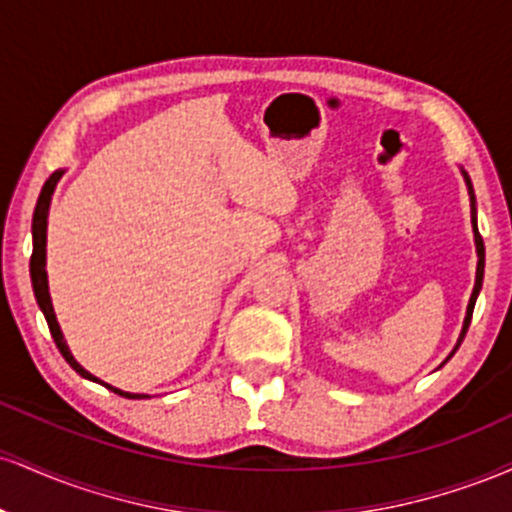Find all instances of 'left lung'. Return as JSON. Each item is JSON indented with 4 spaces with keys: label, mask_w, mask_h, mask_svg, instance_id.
Listing matches in <instances>:
<instances>
[{
    "label": "left lung",
    "mask_w": 512,
    "mask_h": 512,
    "mask_svg": "<svg viewBox=\"0 0 512 512\" xmlns=\"http://www.w3.org/2000/svg\"><path fill=\"white\" fill-rule=\"evenodd\" d=\"M464 180H467V187H469V195H472V182H469L467 175H464ZM472 223H474V240H477V255H479V264H477V284H474V291H472V298H469V305H467V317H464V327H462V334H460V342L457 346L462 344L464 334H467V327L469 322H472V313H474V303H477V296H479V289H481V281H484V240H481L479 231H477V209H474V197H472ZM455 346V351H457Z\"/></svg>",
    "instance_id": "obj_1"
}]
</instances>
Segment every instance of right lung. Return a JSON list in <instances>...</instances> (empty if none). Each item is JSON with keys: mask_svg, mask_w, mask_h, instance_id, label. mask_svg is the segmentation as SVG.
I'll use <instances>...</instances> for the list:
<instances>
[{"mask_svg": "<svg viewBox=\"0 0 512 512\" xmlns=\"http://www.w3.org/2000/svg\"><path fill=\"white\" fill-rule=\"evenodd\" d=\"M62 173H64V170H55V173L50 175L48 182H45V185H43V190H40L38 204H35V211H33V255H31L33 293H35V301H38V305H40V310H43L45 320H48L50 334H52V339H55V344H57V349H60V354L64 356V361H67L69 366H72L76 373L81 375V378L93 380V383H101V380H98L96 375H91L86 368H81L79 363L74 361L72 351H69V346H67V342H64V337H62L60 325H57V317H55V310H52L50 293H48V274H45V228H48V209H50L52 192H55V185H57V180L62 178ZM105 387H108V390L117 392V395L129 397V399H142V397H146V395H129V392L115 390L113 385H105Z\"/></svg>", "mask_w": 512, "mask_h": 512, "instance_id": "1", "label": "right lung"}]
</instances>
